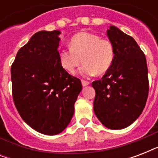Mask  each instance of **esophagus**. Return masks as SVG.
Wrapping results in <instances>:
<instances>
[{"label": "esophagus", "instance_id": "obj_1", "mask_svg": "<svg viewBox=\"0 0 158 158\" xmlns=\"http://www.w3.org/2000/svg\"><path fill=\"white\" fill-rule=\"evenodd\" d=\"M82 85L84 87L87 86V85H89V81H86V80H82Z\"/></svg>", "mask_w": 158, "mask_h": 158}]
</instances>
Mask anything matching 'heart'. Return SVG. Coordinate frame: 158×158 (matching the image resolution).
<instances>
[{
  "label": "heart",
  "mask_w": 158,
  "mask_h": 158,
  "mask_svg": "<svg viewBox=\"0 0 158 158\" xmlns=\"http://www.w3.org/2000/svg\"><path fill=\"white\" fill-rule=\"evenodd\" d=\"M69 48L59 52L60 64L69 74H74L83 61L84 64L80 69L83 75L102 74L109 70L115 58L112 43L89 32H80L73 36Z\"/></svg>",
  "instance_id": "obj_1"
}]
</instances>
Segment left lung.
<instances>
[{
  "mask_svg": "<svg viewBox=\"0 0 158 158\" xmlns=\"http://www.w3.org/2000/svg\"><path fill=\"white\" fill-rule=\"evenodd\" d=\"M106 34L115 58L101 80L92 83L96 91L94 110L104 126L121 130L135 122L145 106L149 89L147 62L132 37L115 26Z\"/></svg>",
  "mask_w": 158,
  "mask_h": 158,
  "instance_id": "left-lung-1",
  "label": "left lung"
}]
</instances>
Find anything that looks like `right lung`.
Wrapping results in <instances>:
<instances>
[{"label": "right lung", "instance_id": "obj_1", "mask_svg": "<svg viewBox=\"0 0 158 158\" xmlns=\"http://www.w3.org/2000/svg\"><path fill=\"white\" fill-rule=\"evenodd\" d=\"M60 34L59 30L33 34L11 65L17 110L31 128L48 135H58L67 127L82 90L80 79L60 64Z\"/></svg>", "mask_w": 158, "mask_h": 158}]
</instances>
